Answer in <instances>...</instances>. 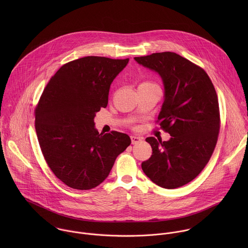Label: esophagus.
<instances>
[{
  "label": "esophagus",
  "mask_w": 248,
  "mask_h": 248,
  "mask_svg": "<svg viewBox=\"0 0 248 248\" xmlns=\"http://www.w3.org/2000/svg\"><path fill=\"white\" fill-rule=\"evenodd\" d=\"M131 140H132V144H138V143H140V142H142L143 138L137 137V136H132V137H131Z\"/></svg>",
  "instance_id": "1"
}]
</instances>
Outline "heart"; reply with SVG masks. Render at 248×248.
Here are the masks:
<instances>
[{
  "instance_id": "heart-1",
  "label": "heart",
  "mask_w": 248,
  "mask_h": 248,
  "mask_svg": "<svg viewBox=\"0 0 248 248\" xmlns=\"http://www.w3.org/2000/svg\"><path fill=\"white\" fill-rule=\"evenodd\" d=\"M145 84H150V83H143L141 85H145Z\"/></svg>"
}]
</instances>
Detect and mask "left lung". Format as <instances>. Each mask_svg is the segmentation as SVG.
<instances>
[{
  "instance_id": "obj_1",
  "label": "left lung",
  "mask_w": 248,
  "mask_h": 248,
  "mask_svg": "<svg viewBox=\"0 0 248 248\" xmlns=\"http://www.w3.org/2000/svg\"><path fill=\"white\" fill-rule=\"evenodd\" d=\"M135 60L162 80L164 101L157 118L171 136L167 141L146 139L153 154L142 170L156 185L175 189L192 181L212 155L219 130L217 96L207 73L175 52Z\"/></svg>"
}]
</instances>
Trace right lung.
Instances as JSON below:
<instances>
[{
    "label": "right lung",
    "mask_w": 248,
    "mask_h": 248,
    "mask_svg": "<svg viewBox=\"0 0 248 248\" xmlns=\"http://www.w3.org/2000/svg\"><path fill=\"white\" fill-rule=\"evenodd\" d=\"M129 59L83 57L51 77L35 109V129L44 157L66 185L90 190L108 176L115 158L131 144L128 135L99 134L94 117L106 108L114 78Z\"/></svg>",
    "instance_id": "add662e5"
}]
</instances>
